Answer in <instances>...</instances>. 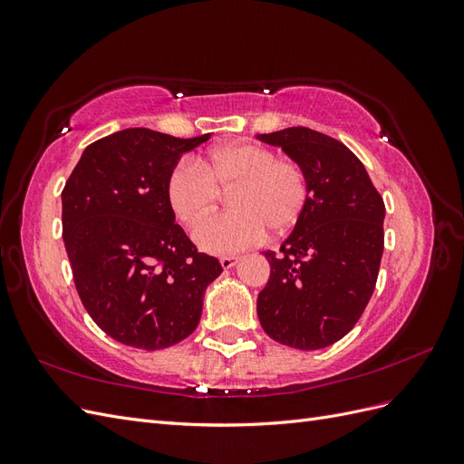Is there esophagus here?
<instances>
[{
    "mask_svg": "<svg viewBox=\"0 0 464 464\" xmlns=\"http://www.w3.org/2000/svg\"><path fill=\"white\" fill-rule=\"evenodd\" d=\"M237 263H240V257H236V256H227V257L220 259L222 269H232V266L237 265Z\"/></svg>",
    "mask_w": 464,
    "mask_h": 464,
    "instance_id": "esophagus-1",
    "label": "esophagus"
}]
</instances>
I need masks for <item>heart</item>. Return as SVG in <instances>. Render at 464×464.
Wrapping results in <instances>:
<instances>
[{
  "label": "heart",
  "mask_w": 464,
  "mask_h": 464,
  "mask_svg": "<svg viewBox=\"0 0 464 464\" xmlns=\"http://www.w3.org/2000/svg\"><path fill=\"white\" fill-rule=\"evenodd\" d=\"M230 187L235 210L195 230V242L210 254L227 256L256 246L266 228L285 234L310 199L304 168L256 143L224 145L198 162L179 160L168 176L166 195L178 220L193 228L216 208L219 189Z\"/></svg>",
  "instance_id": "heart-1"
}]
</instances>
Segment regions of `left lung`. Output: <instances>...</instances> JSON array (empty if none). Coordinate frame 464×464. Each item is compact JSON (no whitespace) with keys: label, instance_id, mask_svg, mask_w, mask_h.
Listing matches in <instances>:
<instances>
[{"label":"left lung","instance_id":"8db88e82","mask_svg":"<svg viewBox=\"0 0 464 464\" xmlns=\"http://www.w3.org/2000/svg\"><path fill=\"white\" fill-rule=\"evenodd\" d=\"M280 147L310 179L304 215L276 251L257 317L273 341L325 348L353 329L372 298L383 256V198L356 154L310 128L257 135Z\"/></svg>","mask_w":464,"mask_h":464}]
</instances>
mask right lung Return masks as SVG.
I'll return each instance as SVG.
<instances>
[{"instance_id": "right-lung-1", "label": "right lung", "mask_w": 464, "mask_h": 464, "mask_svg": "<svg viewBox=\"0 0 464 464\" xmlns=\"http://www.w3.org/2000/svg\"><path fill=\"white\" fill-rule=\"evenodd\" d=\"M208 137L121 130L82 150L65 181L62 227L75 288L96 325L121 344L160 350L184 341L222 273L176 224L166 195L181 154Z\"/></svg>"}]
</instances>
